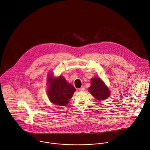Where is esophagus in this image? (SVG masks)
I'll return each mask as SVG.
<instances>
[{"label": "esophagus", "mask_w": 150, "mask_h": 150, "mask_svg": "<svg viewBox=\"0 0 150 150\" xmlns=\"http://www.w3.org/2000/svg\"><path fill=\"white\" fill-rule=\"evenodd\" d=\"M78 90H79V91H84V90H85V88H84L83 87H81V88H79V89H78Z\"/></svg>", "instance_id": "1"}]
</instances>
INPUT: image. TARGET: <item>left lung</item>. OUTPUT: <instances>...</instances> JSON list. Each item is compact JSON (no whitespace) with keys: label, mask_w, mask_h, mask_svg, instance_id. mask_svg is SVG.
<instances>
[{"label":"left lung","mask_w":150,"mask_h":150,"mask_svg":"<svg viewBox=\"0 0 150 150\" xmlns=\"http://www.w3.org/2000/svg\"><path fill=\"white\" fill-rule=\"evenodd\" d=\"M88 89L91 95L99 101L106 99L111 94L108 88L99 78H92L91 85Z\"/></svg>","instance_id":"left-lung-1"}]
</instances>
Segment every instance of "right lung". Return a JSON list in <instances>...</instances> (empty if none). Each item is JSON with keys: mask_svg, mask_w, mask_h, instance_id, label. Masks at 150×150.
Here are the masks:
<instances>
[{"mask_svg": "<svg viewBox=\"0 0 150 150\" xmlns=\"http://www.w3.org/2000/svg\"><path fill=\"white\" fill-rule=\"evenodd\" d=\"M47 96L50 101L59 106L67 105L75 92V88L68 83L63 76L54 78L53 74L47 76Z\"/></svg>", "mask_w": 150, "mask_h": 150, "instance_id": "add662e5", "label": "right lung"}]
</instances>
